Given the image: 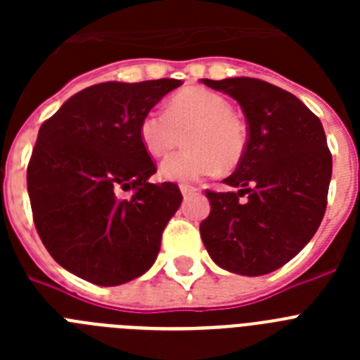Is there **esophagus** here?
Returning a JSON list of instances; mask_svg holds the SVG:
<instances>
[{"label": "esophagus", "mask_w": 360, "mask_h": 360, "mask_svg": "<svg viewBox=\"0 0 360 360\" xmlns=\"http://www.w3.org/2000/svg\"><path fill=\"white\" fill-rule=\"evenodd\" d=\"M180 191H182V195L186 196V198H187V196L195 195V193H196L195 187H191V186H180Z\"/></svg>", "instance_id": "obj_1"}]
</instances>
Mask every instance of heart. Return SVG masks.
I'll list each match as a JSON object with an SVG mask.
<instances>
[{"mask_svg": "<svg viewBox=\"0 0 360 360\" xmlns=\"http://www.w3.org/2000/svg\"><path fill=\"white\" fill-rule=\"evenodd\" d=\"M187 149L174 153L160 164V176L169 182H193L218 169L232 171L241 164L249 129L232 113L224 95L207 88H186L167 103V111L151 110L141 119L139 139L151 157H162L182 144Z\"/></svg>", "mask_w": 360, "mask_h": 360, "instance_id": "b5f03b06", "label": "heart"}]
</instances>
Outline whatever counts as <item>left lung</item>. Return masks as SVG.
<instances>
[{
  "mask_svg": "<svg viewBox=\"0 0 360 360\" xmlns=\"http://www.w3.org/2000/svg\"><path fill=\"white\" fill-rule=\"evenodd\" d=\"M202 82L238 101L249 129L243 160L224 180L236 193L205 191L203 245L229 272L269 274L311 240L326 211L332 155L323 124L295 95L259 79Z\"/></svg>",
  "mask_w": 360,
  "mask_h": 360,
  "instance_id": "8db88e82",
  "label": "left lung"
}]
</instances>
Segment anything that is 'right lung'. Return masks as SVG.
<instances>
[{
    "mask_svg": "<svg viewBox=\"0 0 360 360\" xmlns=\"http://www.w3.org/2000/svg\"><path fill=\"white\" fill-rule=\"evenodd\" d=\"M180 84L158 79L90 86L39 128L27 169L32 214L50 256L72 274L117 287L157 259L182 193L176 184L149 182L157 167L142 148L139 124Z\"/></svg>",
    "mask_w": 360,
    "mask_h": 360,
    "instance_id": "add662e5",
    "label": "right lung"
}]
</instances>
